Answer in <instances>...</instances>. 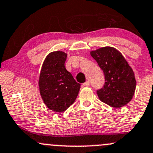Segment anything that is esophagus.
Wrapping results in <instances>:
<instances>
[{
    "mask_svg": "<svg viewBox=\"0 0 153 153\" xmlns=\"http://www.w3.org/2000/svg\"><path fill=\"white\" fill-rule=\"evenodd\" d=\"M83 86H89V81H86V82H85L84 83H83Z\"/></svg>",
    "mask_w": 153,
    "mask_h": 153,
    "instance_id": "1",
    "label": "esophagus"
}]
</instances>
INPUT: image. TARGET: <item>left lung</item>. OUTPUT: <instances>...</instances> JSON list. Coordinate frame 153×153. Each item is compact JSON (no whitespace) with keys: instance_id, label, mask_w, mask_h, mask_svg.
Here are the masks:
<instances>
[{"instance_id":"obj_1","label":"left lung","mask_w":153,"mask_h":153,"mask_svg":"<svg viewBox=\"0 0 153 153\" xmlns=\"http://www.w3.org/2000/svg\"><path fill=\"white\" fill-rule=\"evenodd\" d=\"M90 54L105 75L103 87L97 91L99 99L116 108L127 105L134 95L136 81L124 56L112 47L99 48Z\"/></svg>"}]
</instances>
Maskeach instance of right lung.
<instances>
[{
	"label": "right lung",
	"mask_w": 153,
	"mask_h": 153,
	"mask_svg": "<svg viewBox=\"0 0 153 153\" xmlns=\"http://www.w3.org/2000/svg\"><path fill=\"white\" fill-rule=\"evenodd\" d=\"M67 53L54 51L47 56L39 78L40 95L45 104L55 112H64L75 102L81 84L64 66Z\"/></svg>",
	"instance_id": "1"
}]
</instances>
